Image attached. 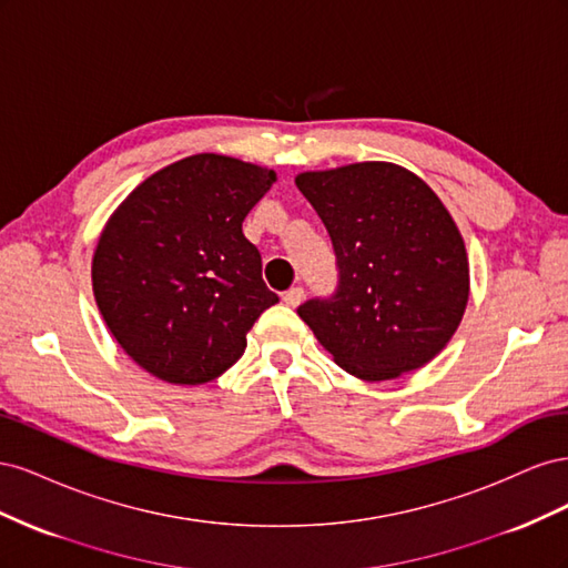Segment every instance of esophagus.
Masks as SVG:
<instances>
[{"instance_id": "34e87169", "label": "esophagus", "mask_w": 568, "mask_h": 568, "mask_svg": "<svg viewBox=\"0 0 568 568\" xmlns=\"http://www.w3.org/2000/svg\"><path fill=\"white\" fill-rule=\"evenodd\" d=\"M284 303L286 305H291V307H296V305H301L303 303V298H305V291H303V286H291L288 291H284Z\"/></svg>"}]
</instances>
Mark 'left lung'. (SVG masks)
<instances>
[{"instance_id":"1","label":"left lung","mask_w":568,"mask_h":568,"mask_svg":"<svg viewBox=\"0 0 568 568\" xmlns=\"http://www.w3.org/2000/svg\"><path fill=\"white\" fill-rule=\"evenodd\" d=\"M332 236L338 286L298 307L334 363L365 382L419 369L469 301V261L448 209L409 170L353 163L296 178Z\"/></svg>"}]
</instances>
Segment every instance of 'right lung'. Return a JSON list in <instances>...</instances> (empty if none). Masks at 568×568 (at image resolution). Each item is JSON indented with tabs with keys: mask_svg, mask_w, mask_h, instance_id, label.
<instances>
[{
	"mask_svg": "<svg viewBox=\"0 0 568 568\" xmlns=\"http://www.w3.org/2000/svg\"><path fill=\"white\" fill-rule=\"evenodd\" d=\"M274 170L196 153L146 178L106 222L92 261L99 313L136 365L196 386L227 372L280 296L242 232Z\"/></svg>",
	"mask_w": 568,
	"mask_h": 568,
	"instance_id": "1",
	"label": "right lung"
}]
</instances>
